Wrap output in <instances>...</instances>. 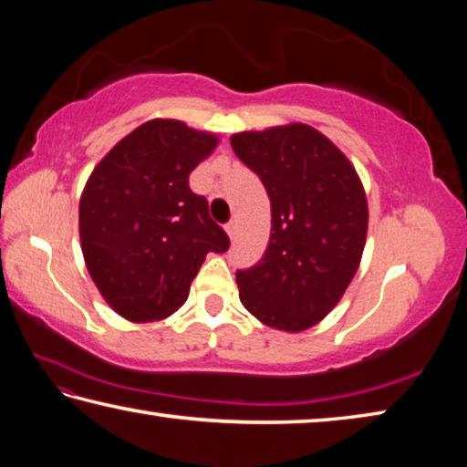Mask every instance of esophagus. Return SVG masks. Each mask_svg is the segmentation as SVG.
<instances>
[{
    "label": "esophagus",
    "mask_w": 467,
    "mask_h": 467,
    "mask_svg": "<svg viewBox=\"0 0 467 467\" xmlns=\"http://www.w3.org/2000/svg\"><path fill=\"white\" fill-rule=\"evenodd\" d=\"M224 231H226V234H228V239H234V234H236V223H228L226 226H224Z\"/></svg>",
    "instance_id": "1"
}]
</instances>
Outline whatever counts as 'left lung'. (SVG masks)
Returning <instances> with one entry per match:
<instances>
[{"mask_svg": "<svg viewBox=\"0 0 467 467\" xmlns=\"http://www.w3.org/2000/svg\"><path fill=\"white\" fill-rule=\"evenodd\" d=\"M272 203L270 244L236 272L244 309L274 329L305 331L339 303L360 265L368 205L357 169L305 123L231 138Z\"/></svg>", "mask_w": 467, "mask_h": 467, "instance_id": "left-lung-1", "label": "left lung"}]
</instances>
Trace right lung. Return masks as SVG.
I'll return each instance as SVG.
<instances>
[{
    "mask_svg": "<svg viewBox=\"0 0 467 467\" xmlns=\"http://www.w3.org/2000/svg\"><path fill=\"white\" fill-rule=\"evenodd\" d=\"M216 133L152 119L94 167L80 197L84 262L110 309L133 323L169 317L189 296L208 253L228 249L189 175Z\"/></svg>",
    "mask_w": 467,
    "mask_h": 467,
    "instance_id": "add662e5",
    "label": "right lung"
}]
</instances>
